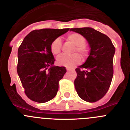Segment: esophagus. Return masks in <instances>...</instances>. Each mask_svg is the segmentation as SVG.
I'll return each mask as SVG.
<instances>
[{"label": "esophagus", "mask_w": 130, "mask_h": 130, "mask_svg": "<svg viewBox=\"0 0 130 130\" xmlns=\"http://www.w3.org/2000/svg\"><path fill=\"white\" fill-rule=\"evenodd\" d=\"M66 70L67 71H73L74 69H69V68H66Z\"/></svg>", "instance_id": "1"}]
</instances>
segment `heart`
<instances>
[{"mask_svg": "<svg viewBox=\"0 0 130 130\" xmlns=\"http://www.w3.org/2000/svg\"><path fill=\"white\" fill-rule=\"evenodd\" d=\"M67 41L74 45L72 53L71 56L61 55L57 58V63L59 65L66 67H73L81 61V57L83 60H85L89 56L90 51L88 46L85 44V38L77 32H72L67 35ZM62 44L59 38H55L50 45V49L54 55H59L61 51ZM79 53L81 57L77 54Z\"/></svg>", "mask_w": 130, "mask_h": 130, "instance_id": "b5f03b06", "label": "heart"}]
</instances>
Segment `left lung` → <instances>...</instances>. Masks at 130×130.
Instances as JSON below:
<instances>
[{
  "instance_id": "left-lung-1",
  "label": "left lung",
  "mask_w": 130,
  "mask_h": 130,
  "mask_svg": "<svg viewBox=\"0 0 130 130\" xmlns=\"http://www.w3.org/2000/svg\"><path fill=\"white\" fill-rule=\"evenodd\" d=\"M88 41L90 53L84 64L76 69V90L80 98L94 103L108 90L113 74V59L116 48L108 36L91 27L73 28Z\"/></svg>"
}]
</instances>
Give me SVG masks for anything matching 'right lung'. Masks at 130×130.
<instances>
[{
	"mask_svg": "<svg viewBox=\"0 0 130 130\" xmlns=\"http://www.w3.org/2000/svg\"><path fill=\"white\" fill-rule=\"evenodd\" d=\"M67 29L33 30L24 38L18 49L17 73L27 97L37 103H45L56 95L59 82L67 71L54 66L50 45Z\"/></svg>",
	"mask_w": 130,
	"mask_h": 130,
	"instance_id": "obj_1",
	"label": "right lung"
}]
</instances>
